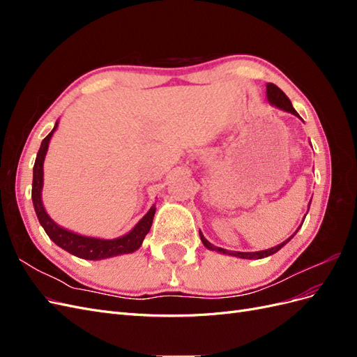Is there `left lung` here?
Wrapping results in <instances>:
<instances>
[{"label": "left lung", "mask_w": 357, "mask_h": 357, "mask_svg": "<svg viewBox=\"0 0 357 357\" xmlns=\"http://www.w3.org/2000/svg\"><path fill=\"white\" fill-rule=\"evenodd\" d=\"M266 98H268V102L271 104V105L277 107V109L283 110V112L291 113L294 116H298V117L301 119V121H302V117H301V116L298 114V112L294 109V105H291V102H290V100L286 96V93H284L282 89H280V88H277V86H275L274 83H268V84H266ZM310 202H311V201H310ZM308 208H310V205H308ZM307 213H308V211H307ZM304 220H305V218H304ZM302 223H304V222H302ZM302 223H301V226H302ZM301 226H299V228H301ZM299 228H298L294 234H291L287 240H284L282 244H278V245H275V247L268 248V250H261V252H231V250H226V248H222V247H218V245L211 244V243L202 235L201 231H199V236H201L202 244H204L205 247H207L208 250L218 252V253H220V255H229V256L241 257V259H264V257H268V256H271V255L277 253V252L280 250V248L284 247V245L296 235V232L299 231Z\"/></svg>", "instance_id": "8db88e82"}]
</instances>
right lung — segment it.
Returning <instances> with one entry per match:
<instances>
[{
  "label": "right lung",
  "mask_w": 357,
  "mask_h": 357,
  "mask_svg": "<svg viewBox=\"0 0 357 357\" xmlns=\"http://www.w3.org/2000/svg\"><path fill=\"white\" fill-rule=\"evenodd\" d=\"M58 121L53 126L50 134L43 139L40 150L36 158L34 164V174H32V204H34V210L38 218L40 225L45 228L49 238L59 245L63 250L77 256L80 259H88V261H101V259H109L119 255H128L138 250L143 244L144 236L149 234L150 228H152V222L155 218L156 207L155 204L150 207V210L146 213L144 218L139 220L134 228L128 234L119 236V238L105 240V238H96V236H86L75 234L73 231H68L62 228L56 222H53L50 215L47 214L45 205H43L41 192H43V165H45V158L47 155V149L50 138L53 132L56 131Z\"/></svg>",
  "instance_id": "right-lung-1"
}]
</instances>
